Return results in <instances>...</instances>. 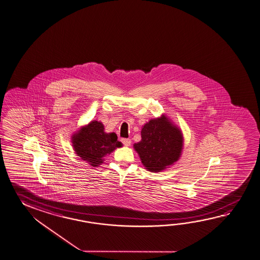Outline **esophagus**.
<instances>
[{
  "label": "esophagus",
  "mask_w": 260,
  "mask_h": 260,
  "mask_svg": "<svg viewBox=\"0 0 260 260\" xmlns=\"http://www.w3.org/2000/svg\"><path fill=\"white\" fill-rule=\"evenodd\" d=\"M121 143H123L125 146H129L131 143H132V141H131V139L122 138Z\"/></svg>",
  "instance_id": "34e87169"
}]
</instances>
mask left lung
I'll use <instances>...</instances> for the list:
<instances>
[{"label":"left lung","instance_id":"8db88e82","mask_svg":"<svg viewBox=\"0 0 260 260\" xmlns=\"http://www.w3.org/2000/svg\"><path fill=\"white\" fill-rule=\"evenodd\" d=\"M142 140L134 144L143 166L159 172L180 158L182 134L167 117L150 120L142 128Z\"/></svg>","mask_w":260,"mask_h":260}]
</instances>
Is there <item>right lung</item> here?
Returning <instances> with one entry per match:
<instances>
[{
    "label": "right lung",
    "mask_w": 260,
    "mask_h": 260,
    "mask_svg": "<svg viewBox=\"0 0 260 260\" xmlns=\"http://www.w3.org/2000/svg\"><path fill=\"white\" fill-rule=\"evenodd\" d=\"M101 122L91 121L73 136L75 152L92 167L103 163V157L121 146L116 133H106Z\"/></svg>",
    "instance_id": "right-lung-1"
}]
</instances>
